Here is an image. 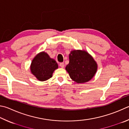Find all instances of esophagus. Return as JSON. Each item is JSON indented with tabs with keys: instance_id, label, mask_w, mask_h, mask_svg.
I'll return each mask as SVG.
<instances>
[{
	"instance_id": "1",
	"label": "esophagus",
	"mask_w": 129,
	"mask_h": 129,
	"mask_svg": "<svg viewBox=\"0 0 129 129\" xmlns=\"http://www.w3.org/2000/svg\"><path fill=\"white\" fill-rule=\"evenodd\" d=\"M59 65H60V67L61 68H64V66H65L64 62H60Z\"/></svg>"
}]
</instances>
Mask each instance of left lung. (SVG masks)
Wrapping results in <instances>:
<instances>
[{
	"label": "left lung",
	"instance_id": "8db88e82",
	"mask_svg": "<svg viewBox=\"0 0 129 129\" xmlns=\"http://www.w3.org/2000/svg\"><path fill=\"white\" fill-rule=\"evenodd\" d=\"M97 64L93 58L85 51L74 50L69 54V63L66 69L72 80L85 83L94 76Z\"/></svg>",
	"mask_w": 129,
	"mask_h": 129
}]
</instances>
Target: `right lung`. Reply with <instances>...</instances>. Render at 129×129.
<instances>
[{
	"label": "right lung",
	"mask_w": 129,
	"mask_h": 129,
	"mask_svg": "<svg viewBox=\"0 0 129 129\" xmlns=\"http://www.w3.org/2000/svg\"><path fill=\"white\" fill-rule=\"evenodd\" d=\"M58 68L56 61L51 58L47 53L42 52L33 60L30 70L32 74L41 81H46L52 77V73Z\"/></svg>",
	"instance_id": "obj_1"
}]
</instances>
